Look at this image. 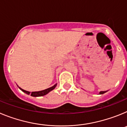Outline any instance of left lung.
Segmentation results:
<instances>
[{"label":"left lung","instance_id":"1","mask_svg":"<svg viewBox=\"0 0 127 127\" xmlns=\"http://www.w3.org/2000/svg\"><path fill=\"white\" fill-rule=\"evenodd\" d=\"M107 91H104V92H103V91H101V92H99V94H100V95H102V94H105V92H107Z\"/></svg>","mask_w":127,"mask_h":127}]
</instances>
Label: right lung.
I'll return each mask as SVG.
<instances>
[{
	"label": "right lung",
	"instance_id": "1",
	"mask_svg": "<svg viewBox=\"0 0 127 127\" xmlns=\"http://www.w3.org/2000/svg\"><path fill=\"white\" fill-rule=\"evenodd\" d=\"M57 84H55V85H54V86H51V87H50V88H47V89H45L44 90H41V91H39V92H29V91H26L25 90L22 89V88H21L20 87H19V88H20L21 90L22 91V92H25V94H27V95H30L31 96H32V97H41V96H44V95H46V94H48V93L50 92L51 91H52L53 90H54L55 88V87L57 86Z\"/></svg>",
	"mask_w": 127,
	"mask_h": 127
}]
</instances>
